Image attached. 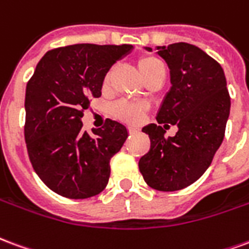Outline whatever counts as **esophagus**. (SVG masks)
Segmentation results:
<instances>
[{"label": "esophagus", "instance_id": "obj_1", "mask_svg": "<svg viewBox=\"0 0 249 249\" xmlns=\"http://www.w3.org/2000/svg\"><path fill=\"white\" fill-rule=\"evenodd\" d=\"M138 132H139V128H137V127H128V134L130 135H135Z\"/></svg>", "mask_w": 249, "mask_h": 249}]
</instances>
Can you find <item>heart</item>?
Returning a JSON list of instances; mask_svg holds the SVG:
<instances>
[{
  "mask_svg": "<svg viewBox=\"0 0 249 249\" xmlns=\"http://www.w3.org/2000/svg\"><path fill=\"white\" fill-rule=\"evenodd\" d=\"M138 67L144 79L152 77L155 74H164V65L159 58L154 57V55H144V57L139 58ZM108 81H110V71L103 78V85L107 86ZM146 110L147 106L144 103L127 102V101H119V102L114 103L111 107V112L114 117L118 118L119 121L130 123V124H138L142 122Z\"/></svg>",
  "mask_w": 249,
  "mask_h": 249,
  "instance_id": "heart-1",
  "label": "heart"
}]
</instances>
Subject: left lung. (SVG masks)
<instances>
[{
    "instance_id": "obj_1",
    "label": "left lung",
    "mask_w": 249,
    "mask_h": 249,
    "mask_svg": "<svg viewBox=\"0 0 249 249\" xmlns=\"http://www.w3.org/2000/svg\"><path fill=\"white\" fill-rule=\"evenodd\" d=\"M158 50L168 65L172 86L158 124L143 127L151 146L139 170L151 188L171 192L196 182L210 167L224 139L231 98L221 66L201 49L178 42ZM168 123L178 126L175 137H164Z\"/></svg>"
}]
</instances>
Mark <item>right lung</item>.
<instances>
[{
  "label": "right lung",
  "instance_id": "add662e5",
  "mask_svg": "<svg viewBox=\"0 0 249 249\" xmlns=\"http://www.w3.org/2000/svg\"><path fill=\"white\" fill-rule=\"evenodd\" d=\"M131 45L77 43L53 49L26 85L25 142L34 171L61 196L87 199L105 190L110 160L122 148L127 128L106 119L83 131L81 118L101 97L103 78Z\"/></svg>",
  "mask_w": 249,
  "mask_h": 249
}]
</instances>
